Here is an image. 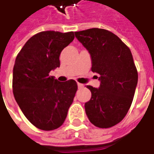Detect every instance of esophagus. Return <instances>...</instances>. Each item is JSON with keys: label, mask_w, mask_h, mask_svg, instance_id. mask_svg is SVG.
Segmentation results:
<instances>
[{"label": "esophagus", "mask_w": 154, "mask_h": 154, "mask_svg": "<svg viewBox=\"0 0 154 154\" xmlns=\"http://www.w3.org/2000/svg\"><path fill=\"white\" fill-rule=\"evenodd\" d=\"M77 87H78V88H82L84 87V85L81 84V83H77Z\"/></svg>", "instance_id": "obj_1"}]
</instances>
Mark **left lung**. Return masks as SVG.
Returning a JSON list of instances; mask_svg holds the SVG:
<instances>
[{
  "mask_svg": "<svg viewBox=\"0 0 154 154\" xmlns=\"http://www.w3.org/2000/svg\"><path fill=\"white\" fill-rule=\"evenodd\" d=\"M75 36L91 55L92 71L100 75L99 88L87 86L92 92L85 103L89 121L108 128L124 118L133 103L137 84V71L128 47L105 29L75 32Z\"/></svg>",
  "mask_w": 154,
  "mask_h": 154,
  "instance_id": "left-lung-1",
  "label": "left lung"
}]
</instances>
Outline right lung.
Returning a JSON list of instances; mask_svg holds the SVG:
<instances>
[{
  "label": "right lung",
  "mask_w": 154,
  "mask_h": 154,
  "mask_svg": "<svg viewBox=\"0 0 154 154\" xmlns=\"http://www.w3.org/2000/svg\"><path fill=\"white\" fill-rule=\"evenodd\" d=\"M74 37L73 32H39L17 54L12 78L14 97L25 117L39 129L51 131L61 127L73 102L76 81L58 82L49 73L60 66V54Z\"/></svg>",
  "instance_id": "add662e5"
}]
</instances>
